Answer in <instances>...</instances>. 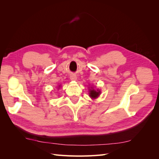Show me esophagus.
<instances>
[{"label":"esophagus","instance_id":"obj_1","mask_svg":"<svg viewBox=\"0 0 159 159\" xmlns=\"http://www.w3.org/2000/svg\"><path fill=\"white\" fill-rule=\"evenodd\" d=\"M70 80L71 81H76L77 80V75L74 74H71L70 75Z\"/></svg>","mask_w":159,"mask_h":159}]
</instances>
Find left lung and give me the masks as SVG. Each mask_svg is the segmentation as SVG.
Returning a JSON list of instances; mask_svg holds the SVG:
<instances>
[{"label":"left lung","instance_id":"left-lung-1","mask_svg":"<svg viewBox=\"0 0 159 159\" xmlns=\"http://www.w3.org/2000/svg\"><path fill=\"white\" fill-rule=\"evenodd\" d=\"M91 89H89V96L92 99H95L98 98V96L101 94V91L99 89L95 90L93 89V88L91 87Z\"/></svg>","mask_w":159,"mask_h":159}]
</instances>
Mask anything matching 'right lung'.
I'll return each instance as SVG.
<instances>
[{"instance_id": "1", "label": "right lung", "mask_w": 159, "mask_h": 159, "mask_svg": "<svg viewBox=\"0 0 159 159\" xmlns=\"http://www.w3.org/2000/svg\"><path fill=\"white\" fill-rule=\"evenodd\" d=\"M59 88H60V86H59Z\"/></svg>"}]
</instances>
